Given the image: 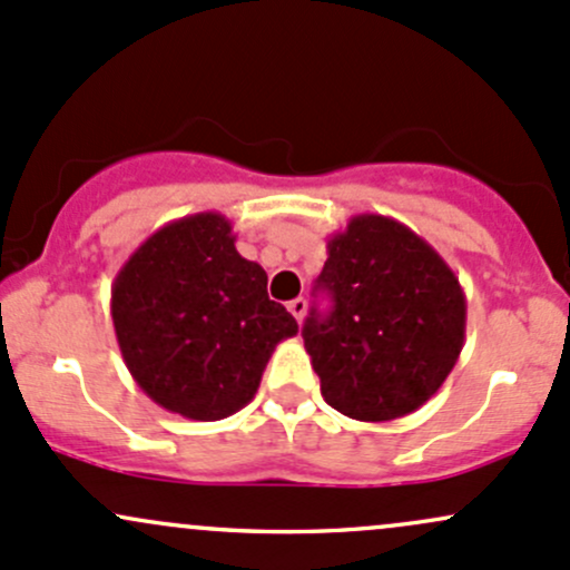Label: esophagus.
<instances>
[{
    "label": "esophagus",
    "mask_w": 570,
    "mask_h": 570,
    "mask_svg": "<svg viewBox=\"0 0 570 570\" xmlns=\"http://www.w3.org/2000/svg\"><path fill=\"white\" fill-rule=\"evenodd\" d=\"M287 312H291V315L296 317L298 323H302V321H304V315H307V302H304L302 296L293 298V302H287Z\"/></svg>",
    "instance_id": "34e87169"
}]
</instances>
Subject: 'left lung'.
I'll list each match as a JSON object with an SVG mask.
<instances>
[{"instance_id":"8db88e82","label":"left lung","mask_w":570,"mask_h":570,"mask_svg":"<svg viewBox=\"0 0 570 570\" xmlns=\"http://www.w3.org/2000/svg\"><path fill=\"white\" fill-rule=\"evenodd\" d=\"M302 336L321 394L356 421H394L438 394L464 345L468 298L424 238L383 214H356L326 244Z\"/></svg>"}]
</instances>
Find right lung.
I'll list each match as a JSON object with an SVG mask.
<instances>
[{"label":"right lung","mask_w":570,"mask_h":570,"mask_svg":"<svg viewBox=\"0 0 570 570\" xmlns=\"http://www.w3.org/2000/svg\"><path fill=\"white\" fill-rule=\"evenodd\" d=\"M238 255L230 219L189 214L155 230L111 285L121 358L149 400L189 421H219L258 391L274 347L298 323Z\"/></svg>","instance_id":"1"}]
</instances>
